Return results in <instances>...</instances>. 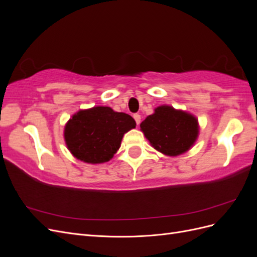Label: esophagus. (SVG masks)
Returning <instances> with one entry per match:
<instances>
[{
	"label": "esophagus",
	"instance_id": "34e87169",
	"mask_svg": "<svg viewBox=\"0 0 257 257\" xmlns=\"http://www.w3.org/2000/svg\"><path fill=\"white\" fill-rule=\"evenodd\" d=\"M133 116H134V119H135V121H136V123H137V124L141 123V119H142L141 114H139V113H135Z\"/></svg>",
	"mask_w": 257,
	"mask_h": 257
}]
</instances>
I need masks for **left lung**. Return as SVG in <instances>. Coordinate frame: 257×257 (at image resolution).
<instances>
[{"instance_id": "obj_1", "label": "left lung", "mask_w": 257, "mask_h": 257, "mask_svg": "<svg viewBox=\"0 0 257 257\" xmlns=\"http://www.w3.org/2000/svg\"><path fill=\"white\" fill-rule=\"evenodd\" d=\"M141 128L154 149L176 157L188 151L198 135L195 116L170 106H160L142 122Z\"/></svg>"}]
</instances>
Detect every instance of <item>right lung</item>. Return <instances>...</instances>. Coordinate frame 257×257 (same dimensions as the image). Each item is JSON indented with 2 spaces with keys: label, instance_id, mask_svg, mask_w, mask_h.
<instances>
[{
  "label": "right lung",
  "instance_id": "1",
  "mask_svg": "<svg viewBox=\"0 0 257 257\" xmlns=\"http://www.w3.org/2000/svg\"><path fill=\"white\" fill-rule=\"evenodd\" d=\"M135 126L136 122L130 114L98 106L75 113L66 123L64 138L75 158L98 164L113 157L123 135Z\"/></svg>",
  "mask_w": 257,
  "mask_h": 257
}]
</instances>
